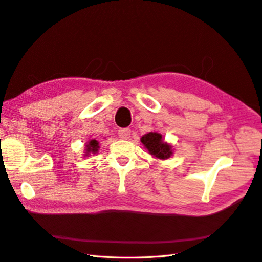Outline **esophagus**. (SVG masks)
Listing matches in <instances>:
<instances>
[{
	"instance_id": "1",
	"label": "esophagus",
	"mask_w": 262,
	"mask_h": 262,
	"mask_svg": "<svg viewBox=\"0 0 262 262\" xmlns=\"http://www.w3.org/2000/svg\"><path fill=\"white\" fill-rule=\"evenodd\" d=\"M118 136L121 139H128L130 137V129L129 128H121L118 130Z\"/></svg>"
}]
</instances>
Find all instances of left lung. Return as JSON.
Returning <instances> with one entry per match:
<instances>
[{
    "instance_id": "left-lung-1",
    "label": "left lung",
    "mask_w": 262,
    "mask_h": 262,
    "mask_svg": "<svg viewBox=\"0 0 262 262\" xmlns=\"http://www.w3.org/2000/svg\"><path fill=\"white\" fill-rule=\"evenodd\" d=\"M141 142L149 151L150 155L160 160L168 159L172 155V147L168 144L164 143L162 135L159 133H148L141 138Z\"/></svg>"
}]
</instances>
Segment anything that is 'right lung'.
<instances>
[{
	"instance_id": "1",
	"label": "right lung",
	"mask_w": 262,
	"mask_h": 262,
	"mask_svg": "<svg viewBox=\"0 0 262 262\" xmlns=\"http://www.w3.org/2000/svg\"><path fill=\"white\" fill-rule=\"evenodd\" d=\"M99 146H98V142L95 141V139H93V141H90L89 144L87 145V154L89 153H96L97 150H98Z\"/></svg>"
}]
</instances>
